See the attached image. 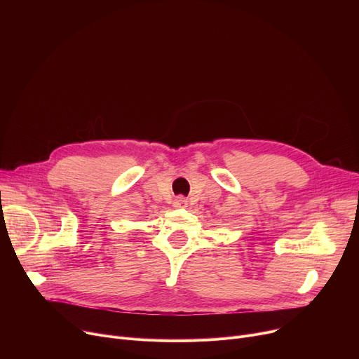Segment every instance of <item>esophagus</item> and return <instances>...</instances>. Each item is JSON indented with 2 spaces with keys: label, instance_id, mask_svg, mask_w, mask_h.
Listing matches in <instances>:
<instances>
[{
  "label": "esophagus",
  "instance_id": "1",
  "mask_svg": "<svg viewBox=\"0 0 359 359\" xmlns=\"http://www.w3.org/2000/svg\"><path fill=\"white\" fill-rule=\"evenodd\" d=\"M186 205H187V201L183 196H177L175 199V206H176V208H183V206H186Z\"/></svg>",
  "mask_w": 359,
  "mask_h": 359
}]
</instances>
